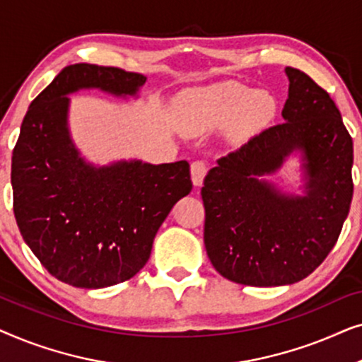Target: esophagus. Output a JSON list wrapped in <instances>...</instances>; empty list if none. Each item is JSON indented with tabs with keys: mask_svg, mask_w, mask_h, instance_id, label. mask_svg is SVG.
I'll return each instance as SVG.
<instances>
[{
	"mask_svg": "<svg viewBox=\"0 0 362 362\" xmlns=\"http://www.w3.org/2000/svg\"><path fill=\"white\" fill-rule=\"evenodd\" d=\"M207 173V166L204 161H194L191 165V180L194 186H202V181H204V176Z\"/></svg>",
	"mask_w": 362,
	"mask_h": 362,
	"instance_id": "esophagus-1",
	"label": "esophagus"
}]
</instances>
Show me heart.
<instances>
[{
	"mask_svg": "<svg viewBox=\"0 0 362 362\" xmlns=\"http://www.w3.org/2000/svg\"><path fill=\"white\" fill-rule=\"evenodd\" d=\"M276 100L269 90L227 81L199 88L177 105V122L187 133H202L232 123L237 135L265 127L275 115Z\"/></svg>",
	"mask_w": 362,
	"mask_h": 362,
	"instance_id": "heart-1",
	"label": "heart"
}]
</instances>
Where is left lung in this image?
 I'll return each mask as SVG.
<instances>
[{
    "label": "left lung",
    "instance_id": "obj_1",
    "mask_svg": "<svg viewBox=\"0 0 362 362\" xmlns=\"http://www.w3.org/2000/svg\"><path fill=\"white\" fill-rule=\"evenodd\" d=\"M285 123L217 160L201 189L204 245L227 280L281 286L308 276L338 240L353 199V138L328 92L286 67ZM298 156L304 194L264 180Z\"/></svg>",
    "mask_w": 362,
    "mask_h": 362
}]
</instances>
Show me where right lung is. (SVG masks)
Masks as SVG:
<instances>
[{"mask_svg":"<svg viewBox=\"0 0 362 362\" xmlns=\"http://www.w3.org/2000/svg\"><path fill=\"white\" fill-rule=\"evenodd\" d=\"M145 82L123 69L74 64L34 98L23 120L11 161L14 217L49 274L77 288H105L135 276L163 221L192 189L187 161L98 166L72 140L69 95L97 88L127 100Z\"/></svg>","mask_w":362,"mask_h":362,"instance_id":"obj_1","label":"right lung"}]
</instances>
